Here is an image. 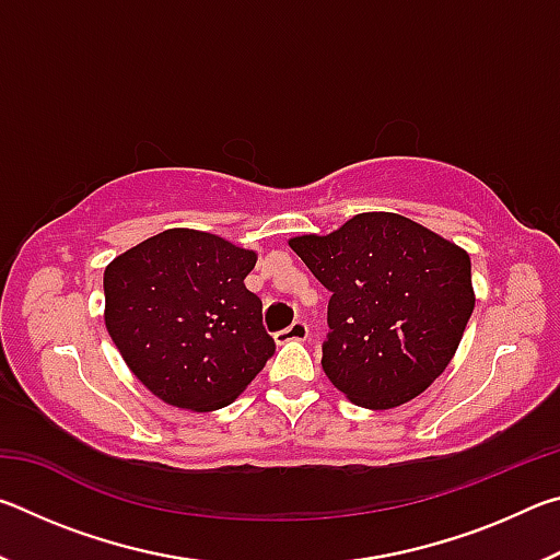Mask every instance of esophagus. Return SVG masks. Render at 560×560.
Here are the masks:
<instances>
[{"instance_id":"1","label":"esophagus","mask_w":560,"mask_h":560,"mask_svg":"<svg viewBox=\"0 0 560 560\" xmlns=\"http://www.w3.org/2000/svg\"><path fill=\"white\" fill-rule=\"evenodd\" d=\"M308 338V326L303 324V320H293L289 328H283L277 334V343L283 346L289 343V340H306Z\"/></svg>"}]
</instances>
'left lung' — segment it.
I'll return each instance as SVG.
<instances>
[{
  "mask_svg": "<svg viewBox=\"0 0 560 560\" xmlns=\"http://www.w3.org/2000/svg\"><path fill=\"white\" fill-rule=\"evenodd\" d=\"M289 244L330 291L320 365L340 393L390 410L438 381L474 311L467 252L393 212Z\"/></svg>",
  "mask_w": 560,
  "mask_h": 560,
  "instance_id": "8db88e82",
  "label": "left lung"
}]
</instances>
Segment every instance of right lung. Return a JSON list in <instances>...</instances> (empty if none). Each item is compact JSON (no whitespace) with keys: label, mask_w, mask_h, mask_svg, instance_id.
Listing matches in <instances>:
<instances>
[{"label":"right lung","mask_w":560,"mask_h":560,"mask_svg":"<svg viewBox=\"0 0 560 560\" xmlns=\"http://www.w3.org/2000/svg\"><path fill=\"white\" fill-rule=\"evenodd\" d=\"M257 254L217 234L167 230L103 273L106 328L150 393L183 410L230 405L277 343L261 299L244 287Z\"/></svg>","instance_id":"1"}]
</instances>
